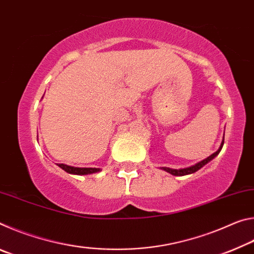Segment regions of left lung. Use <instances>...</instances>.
I'll list each match as a JSON object with an SVG mask.
<instances>
[{
	"label": "left lung",
	"instance_id": "8db88e82",
	"mask_svg": "<svg viewBox=\"0 0 254 254\" xmlns=\"http://www.w3.org/2000/svg\"><path fill=\"white\" fill-rule=\"evenodd\" d=\"M223 144H224V136H223V140H222V143L220 145V148H218V150L216 152H214L213 154H210L209 157H207L206 159H204V160H201L199 162H197L196 165L194 166H190V167H187V168H182V169H173V168H168V167H161L162 170L167 171V173L171 174L173 176H186V175H190V174H194L196 173L197 170H199L201 167H204L206 163H208L210 160H213V159L217 156L218 153H220V151L223 148Z\"/></svg>",
	"mask_w": 254,
	"mask_h": 254
}]
</instances>
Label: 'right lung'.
<instances>
[{
  "label": "right lung",
  "mask_w": 254,
  "mask_h": 254,
  "mask_svg": "<svg viewBox=\"0 0 254 254\" xmlns=\"http://www.w3.org/2000/svg\"><path fill=\"white\" fill-rule=\"evenodd\" d=\"M57 166L60 167L63 170H65L68 174L78 175V176L91 175V174H95V173H98V171H101L100 168H80V167L68 166V165H65V163H57Z\"/></svg>",
  "instance_id": "add662e5"
}]
</instances>
